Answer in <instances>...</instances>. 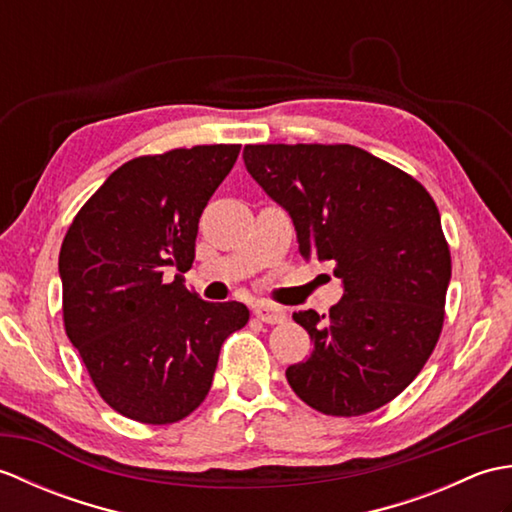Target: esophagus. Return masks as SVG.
Instances as JSON below:
<instances>
[{"mask_svg": "<svg viewBox=\"0 0 512 512\" xmlns=\"http://www.w3.org/2000/svg\"><path fill=\"white\" fill-rule=\"evenodd\" d=\"M255 317L259 321L275 325V323H284L286 321V312H284V308H279V306H273V303L262 301V303H257V306H255Z\"/></svg>", "mask_w": 512, "mask_h": 512, "instance_id": "34e87169", "label": "esophagus"}]
</instances>
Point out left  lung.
<instances>
[{
	"mask_svg": "<svg viewBox=\"0 0 512 512\" xmlns=\"http://www.w3.org/2000/svg\"><path fill=\"white\" fill-rule=\"evenodd\" d=\"M244 165L284 206L299 253L334 266L330 314H292L314 343L286 369L292 391L325 416H363L394 400L436 347L451 253L429 191L354 145H246Z\"/></svg>",
	"mask_w": 512,
	"mask_h": 512,
	"instance_id": "left-lung-1",
	"label": "left lung"
}]
</instances>
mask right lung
<instances>
[{
    "instance_id": "obj_1",
    "label": "right lung",
    "mask_w": 512,
    "mask_h": 512,
    "mask_svg": "<svg viewBox=\"0 0 512 512\" xmlns=\"http://www.w3.org/2000/svg\"><path fill=\"white\" fill-rule=\"evenodd\" d=\"M242 145H198L118 167L81 206L59 253L63 325L101 398L125 418L171 424L200 407L244 303L182 286L206 202Z\"/></svg>"
}]
</instances>
